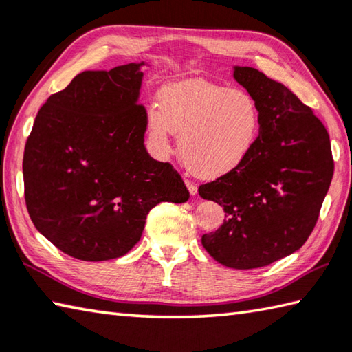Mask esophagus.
<instances>
[{
	"label": "esophagus",
	"instance_id": "1",
	"mask_svg": "<svg viewBox=\"0 0 352 352\" xmlns=\"http://www.w3.org/2000/svg\"><path fill=\"white\" fill-rule=\"evenodd\" d=\"M184 183H186V188L189 190V194L190 195H197V186H195V184L192 182H189V180H186Z\"/></svg>",
	"mask_w": 352,
	"mask_h": 352
}]
</instances>
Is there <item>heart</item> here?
<instances>
[{
	"label": "heart",
	"instance_id": "obj_1",
	"mask_svg": "<svg viewBox=\"0 0 352 352\" xmlns=\"http://www.w3.org/2000/svg\"><path fill=\"white\" fill-rule=\"evenodd\" d=\"M261 113L251 94L203 78L170 82L160 104L146 111V133L157 157L169 155L178 133V151L188 169L201 178H220L239 169L257 143Z\"/></svg>",
	"mask_w": 352,
	"mask_h": 352
}]
</instances>
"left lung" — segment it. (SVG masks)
<instances>
[{
  "mask_svg": "<svg viewBox=\"0 0 352 352\" xmlns=\"http://www.w3.org/2000/svg\"><path fill=\"white\" fill-rule=\"evenodd\" d=\"M235 81L257 101V143L239 169L201 184L226 220L201 245L234 270L271 265L305 245L334 174L328 131L311 107L260 70L234 66Z\"/></svg>",
  "mask_w": 352,
  "mask_h": 352,
  "instance_id": "obj_1",
  "label": "left lung"
}]
</instances>
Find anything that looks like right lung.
<instances>
[{
	"mask_svg": "<svg viewBox=\"0 0 352 352\" xmlns=\"http://www.w3.org/2000/svg\"><path fill=\"white\" fill-rule=\"evenodd\" d=\"M142 63L85 70L50 95L24 148V197L38 232L70 257L118 258L142 239L146 217L189 192L144 148Z\"/></svg>",
	"mask_w": 352,
	"mask_h": 352,
	"instance_id": "1",
	"label": "right lung"
}]
</instances>
